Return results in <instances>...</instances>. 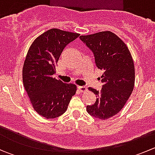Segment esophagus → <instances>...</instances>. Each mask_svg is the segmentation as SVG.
I'll use <instances>...</instances> for the list:
<instances>
[{
	"label": "esophagus",
	"mask_w": 155,
	"mask_h": 155,
	"mask_svg": "<svg viewBox=\"0 0 155 155\" xmlns=\"http://www.w3.org/2000/svg\"><path fill=\"white\" fill-rule=\"evenodd\" d=\"M78 89L79 90V91L81 92H85L87 91V87L85 86H79L78 87Z\"/></svg>",
	"instance_id": "obj_1"
}]
</instances>
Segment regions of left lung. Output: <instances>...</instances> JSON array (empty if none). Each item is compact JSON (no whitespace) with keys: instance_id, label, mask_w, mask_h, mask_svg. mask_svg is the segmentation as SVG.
I'll return each mask as SVG.
<instances>
[{"instance_id":"1","label":"left lung","mask_w":155,"mask_h":155,"mask_svg":"<svg viewBox=\"0 0 155 155\" xmlns=\"http://www.w3.org/2000/svg\"><path fill=\"white\" fill-rule=\"evenodd\" d=\"M84 43L93 51L95 63L104 71L101 79L102 88L88 90L97 96L94 104L87 106L89 115L106 120L118 114L124 107L134 90L135 68L127 45L111 31H101L80 36Z\"/></svg>"}]
</instances>
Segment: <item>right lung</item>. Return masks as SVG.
<instances>
[{"instance_id": "1", "label": "right lung", "mask_w": 155, "mask_h": 155, "mask_svg": "<svg viewBox=\"0 0 155 155\" xmlns=\"http://www.w3.org/2000/svg\"><path fill=\"white\" fill-rule=\"evenodd\" d=\"M80 35L51 28L34 40L22 69L25 89L34 109L46 118H54L66 112L76 85L53 77L65 46Z\"/></svg>"}]
</instances>
